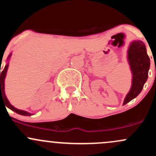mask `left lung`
<instances>
[{"label":"left lung","mask_w":156,"mask_h":156,"mask_svg":"<svg viewBox=\"0 0 156 156\" xmlns=\"http://www.w3.org/2000/svg\"><path fill=\"white\" fill-rule=\"evenodd\" d=\"M128 58L133 74L132 85L130 91L126 97L123 105L135 98L143 89L148 78L150 60L147 53L145 44L141 41H135L130 44Z\"/></svg>","instance_id":"left-lung-1"}]
</instances>
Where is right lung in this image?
<instances>
[{
	"label": "right lung",
	"mask_w": 156,
	"mask_h": 156,
	"mask_svg": "<svg viewBox=\"0 0 156 156\" xmlns=\"http://www.w3.org/2000/svg\"><path fill=\"white\" fill-rule=\"evenodd\" d=\"M11 55L12 54L9 55V57H8V58L10 57ZM8 65H6V66H5L4 69L3 70V71L1 73V101L4 102L5 105H6V107H8L9 108H10L11 110H12V111L16 112L17 114H19V115H24V116H30V115H32V114L29 113V112L22 111V110L17 109V108H16L15 107H13L12 105L10 103H9V102L8 101L6 97L5 96V94H4V79H5V76H6V71H7Z\"/></svg>",
	"instance_id": "1"
}]
</instances>
